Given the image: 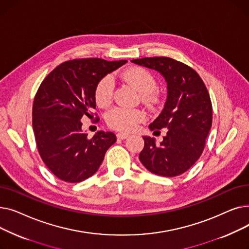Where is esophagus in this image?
Here are the masks:
<instances>
[{
	"mask_svg": "<svg viewBox=\"0 0 249 249\" xmlns=\"http://www.w3.org/2000/svg\"><path fill=\"white\" fill-rule=\"evenodd\" d=\"M116 136H117L118 139H122L123 140V139H126L129 136V134L128 133H117Z\"/></svg>",
	"mask_w": 249,
	"mask_h": 249,
	"instance_id": "esophagus-1",
	"label": "esophagus"
}]
</instances>
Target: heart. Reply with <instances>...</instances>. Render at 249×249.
I'll list each match as a JSON object with an SVG mask.
<instances>
[{"label":"heart","instance_id":"1","mask_svg":"<svg viewBox=\"0 0 249 249\" xmlns=\"http://www.w3.org/2000/svg\"><path fill=\"white\" fill-rule=\"evenodd\" d=\"M122 80L134 87L146 103H153L156 99L153 91L158 88L155 76L146 69L131 68L121 72ZM114 80L107 74L100 78L94 90L95 101L100 107H108L114 95ZM145 113L140 109H127L116 107L106 115L107 125L117 131L128 132L133 130L138 123L145 120Z\"/></svg>","mask_w":249,"mask_h":249}]
</instances>
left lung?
<instances>
[{"label":"left lung","instance_id":"8db88e82","mask_svg":"<svg viewBox=\"0 0 249 249\" xmlns=\"http://www.w3.org/2000/svg\"><path fill=\"white\" fill-rule=\"evenodd\" d=\"M133 63L160 71L167 83V99L150 130L167 129L160 144L143 136L139 160L154 175L173 178L197 161L212 126V102L198 72L189 65L165 56L144 57Z\"/></svg>","mask_w":249,"mask_h":249}]
</instances>
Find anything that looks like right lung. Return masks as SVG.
<instances>
[{"label":"right lung","mask_w":249,"mask_h":249,"mask_svg":"<svg viewBox=\"0 0 249 249\" xmlns=\"http://www.w3.org/2000/svg\"><path fill=\"white\" fill-rule=\"evenodd\" d=\"M127 60L78 58L64 61L48 73L38 88L32 108V125L39 154L49 171L67 182L93 176L108 148L116 142L112 132L93 137L82 131L81 119L99 120L94 90L104 75Z\"/></svg>","instance_id":"1"}]
</instances>
